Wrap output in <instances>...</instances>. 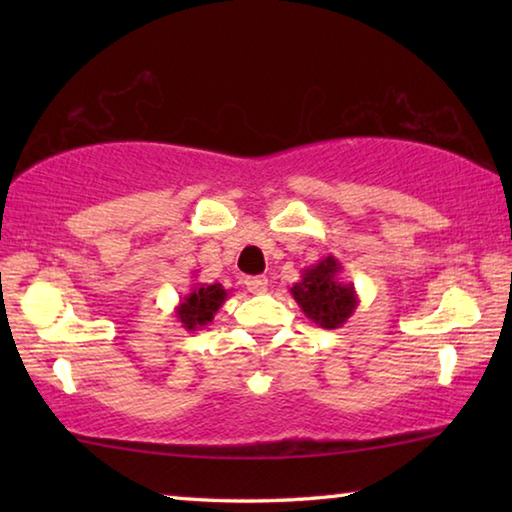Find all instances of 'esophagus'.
I'll list each match as a JSON object with an SVG mask.
<instances>
[{"label": "esophagus", "mask_w": 512, "mask_h": 512, "mask_svg": "<svg viewBox=\"0 0 512 512\" xmlns=\"http://www.w3.org/2000/svg\"><path fill=\"white\" fill-rule=\"evenodd\" d=\"M244 284L250 293H264L268 287V280L264 275H255V277H246Z\"/></svg>", "instance_id": "34e87169"}]
</instances>
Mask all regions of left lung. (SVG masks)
I'll return each mask as SVG.
<instances>
[{
    "label": "left lung",
    "mask_w": 512,
    "mask_h": 512,
    "mask_svg": "<svg viewBox=\"0 0 512 512\" xmlns=\"http://www.w3.org/2000/svg\"><path fill=\"white\" fill-rule=\"evenodd\" d=\"M343 266L334 255L302 271L300 280L289 289L309 320L323 329H339L354 314L359 296L352 282L341 280Z\"/></svg>",
    "instance_id": "left-lung-1"
}]
</instances>
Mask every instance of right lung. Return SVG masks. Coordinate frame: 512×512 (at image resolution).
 I'll return each instance as SVG.
<instances>
[{
	"instance_id": "add662e5",
	"label": "right lung",
	"mask_w": 512,
	"mask_h": 512,
	"mask_svg": "<svg viewBox=\"0 0 512 512\" xmlns=\"http://www.w3.org/2000/svg\"><path fill=\"white\" fill-rule=\"evenodd\" d=\"M228 300V291H225L219 282L216 284H203L196 282L185 298H180L173 316L178 318L180 327L187 332H198L205 325H210L216 311L221 309L223 302Z\"/></svg>"
}]
</instances>
